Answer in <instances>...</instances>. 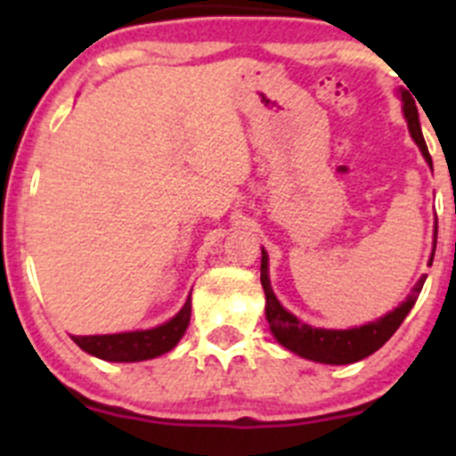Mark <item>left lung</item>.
<instances>
[{
  "mask_svg": "<svg viewBox=\"0 0 456 456\" xmlns=\"http://www.w3.org/2000/svg\"><path fill=\"white\" fill-rule=\"evenodd\" d=\"M403 113H405L407 124H410V133L413 141L418 143V148L422 150L428 165L433 167L431 154L425 143L420 130V119H418V109L410 92H403ZM436 244H437V224H436ZM436 255V253H433ZM433 264V257H431ZM427 276H422L416 282V287L411 289L410 297L399 308L388 313L386 317L378 319V322H370L366 326L352 328V330H323V328H313L308 323H302L300 319L291 315L289 311L281 306V302L276 300L274 291L270 287L268 279V255L261 248V285L265 291V317L274 332L276 341L282 347H287L289 352H294L302 358L313 360V362H323V364H352L358 360L366 358V355L375 354L384 345L392 334L399 330L403 319L407 317V313L411 311V306L416 305L418 296H420L422 285H425Z\"/></svg>",
  "mask_w": 456,
  "mask_h": 456,
  "instance_id": "obj_1",
  "label": "left lung"
}]
</instances>
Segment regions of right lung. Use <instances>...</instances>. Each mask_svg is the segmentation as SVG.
<instances>
[{"label": "right lung", "mask_w": 456, "mask_h": 456, "mask_svg": "<svg viewBox=\"0 0 456 456\" xmlns=\"http://www.w3.org/2000/svg\"><path fill=\"white\" fill-rule=\"evenodd\" d=\"M188 322H191V297L174 319L151 330H137V332L102 334V337H72L83 352L109 360V362H137L150 360L156 355L174 349L177 341L184 337Z\"/></svg>", "instance_id": "right-lung-1"}]
</instances>
